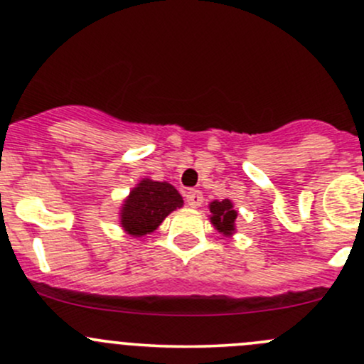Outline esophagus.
<instances>
[{"label":"esophagus","mask_w":364,"mask_h":364,"mask_svg":"<svg viewBox=\"0 0 364 364\" xmlns=\"http://www.w3.org/2000/svg\"><path fill=\"white\" fill-rule=\"evenodd\" d=\"M202 200H203V195L200 190H190L188 193H186V203H188L190 207H193V209L200 207Z\"/></svg>","instance_id":"34e87169"}]
</instances>
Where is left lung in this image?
<instances>
[{
    "label": "left lung",
    "mask_w": 364,
    "mask_h": 364,
    "mask_svg": "<svg viewBox=\"0 0 364 364\" xmlns=\"http://www.w3.org/2000/svg\"><path fill=\"white\" fill-rule=\"evenodd\" d=\"M210 210V223L215 230L225 237H233L237 231V215L238 213L235 210L233 202L230 198L225 200H213L209 203Z\"/></svg>",
    "instance_id": "left-lung-1"
}]
</instances>
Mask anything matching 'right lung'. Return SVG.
<instances>
[{
	"label": "right lung",
	"mask_w": 364,
	"mask_h": 364,
	"mask_svg": "<svg viewBox=\"0 0 364 364\" xmlns=\"http://www.w3.org/2000/svg\"><path fill=\"white\" fill-rule=\"evenodd\" d=\"M179 207H183V197L171 183L143 178L124 198L119 221L127 235L139 238L154 233Z\"/></svg>",
	"instance_id": "add662e5"
}]
</instances>
